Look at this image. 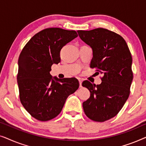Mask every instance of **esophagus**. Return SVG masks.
<instances>
[{"mask_svg": "<svg viewBox=\"0 0 146 146\" xmlns=\"http://www.w3.org/2000/svg\"><path fill=\"white\" fill-rule=\"evenodd\" d=\"M78 80H79V84H80V87L82 88V80H80V79H79Z\"/></svg>", "mask_w": 146, "mask_h": 146, "instance_id": "1", "label": "esophagus"}]
</instances>
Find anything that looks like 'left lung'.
Masks as SVG:
<instances>
[{"instance_id":"1","label":"left lung","mask_w":146,"mask_h":146,"mask_svg":"<svg viewBox=\"0 0 146 146\" xmlns=\"http://www.w3.org/2000/svg\"><path fill=\"white\" fill-rule=\"evenodd\" d=\"M77 32L92 49L90 68L103 74L100 84L82 82L90 92L83 102L84 111L92 120L103 122L115 116L128 98L133 80L131 52L125 40L108 29Z\"/></svg>"}]
</instances>
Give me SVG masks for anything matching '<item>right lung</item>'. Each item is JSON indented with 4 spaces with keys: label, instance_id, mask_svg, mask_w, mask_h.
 <instances>
[{
    "label": "right lung",
    "instance_id": "right-lung-1",
    "mask_svg": "<svg viewBox=\"0 0 146 146\" xmlns=\"http://www.w3.org/2000/svg\"><path fill=\"white\" fill-rule=\"evenodd\" d=\"M77 36L75 31L48 28L32 37L21 52L17 74L20 100L38 120L56 117L68 96L78 88L75 78L58 79L50 74L52 65L60 62L62 47Z\"/></svg>",
    "mask_w": 146,
    "mask_h": 146
}]
</instances>
